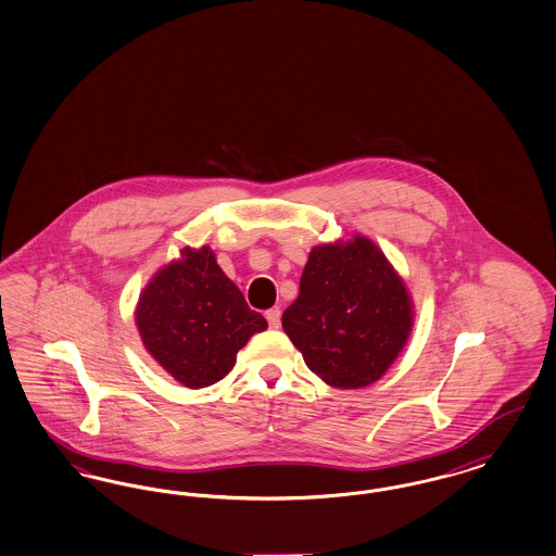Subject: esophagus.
Here are the masks:
<instances>
[{
    "mask_svg": "<svg viewBox=\"0 0 556 556\" xmlns=\"http://www.w3.org/2000/svg\"><path fill=\"white\" fill-rule=\"evenodd\" d=\"M267 320L270 329H279L281 327V311L279 308L267 311Z\"/></svg>",
    "mask_w": 556,
    "mask_h": 556,
    "instance_id": "34e87169",
    "label": "esophagus"
}]
</instances>
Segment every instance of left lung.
<instances>
[{
    "mask_svg": "<svg viewBox=\"0 0 556 556\" xmlns=\"http://www.w3.org/2000/svg\"><path fill=\"white\" fill-rule=\"evenodd\" d=\"M281 323L314 375L337 389H362L400 356L414 304L378 245L354 236L312 248Z\"/></svg>",
    "mask_w": 556,
    "mask_h": 556,
    "instance_id": "8db88e82",
    "label": "left lung"
}]
</instances>
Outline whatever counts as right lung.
I'll return each instance as SVG.
<instances>
[{"mask_svg": "<svg viewBox=\"0 0 556 556\" xmlns=\"http://www.w3.org/2000/svg\"><path fill=\"white\" fill-rule=\"evenodd\" d=\"M136 327L147 352L188 389L222 380L236 354L267 329L242 291L225 277L208 245L184 248L140 293Z\"/></svg>", "mask_w": 556, "mask_h": 556, "instance_id": "right-lung-1", "label": "right lung"}]
</instances>
